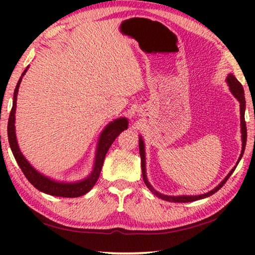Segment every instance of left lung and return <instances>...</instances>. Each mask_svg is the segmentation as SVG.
<instances>
[{
  "instance_id": "obj_1",
  "label": "left lung",
  "mask_w": 255,
  "mask_h": 255,
  "mask_svg": "<svg viewBox=\"0 0 255 255\" xmlns=\"http://www.w3.org/2000/svg\"><path fill=\"white\" fill-rule=\"evenodd\" d=\"M227 83L230 85V90L231 92L234 94V97L237 99V100L240 101V107H241V127H242V140H243V144H242V154L240 156L241 157L243 156V153L245 150V145H247V138H248V130H247V123H245V97H244V90H243V86L240 83L239 81L235 76L233 75H228L227 77ZM139 153H140V158H141V172H143V180L145 184L147 185V188L152 191L154 195H156L158 198H161L163 200H166V201H171V202H190V201H196L198 199H202V198H206V197H209L213 195V193L217 192L219 189H221L224 184L226 183V181L228 180V178L232 175L233 172H234L235 167L233 169L228 175L226 176L225 179L223 180V182L218 185V187H216L214 190H211L208 193H205V195H200V196H180V197H170V196H164L161 195V193H158L157 191H155V190L152 188V185L148 183L147 178H146V170H145V150H144V143H143V139H139Z\"/></svg>"
}]
</instances>
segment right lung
Returning <instances> with one entry per match:
<instances>
[{
  "instance_id": "1",
  "label": "right lung",
  "mask_w": 255,
  "mask_h": 255,
  "mask_svg": "<svg viewBox=\"0 0 255 255\" xmlns=\"http://www.w3.org/2000/svg\"><path fill=\"white\" fill-rule=\"evenodd\" d=\"M27 72L25 70L22 73V76L24 73ZM22 76L20 77L18 81V84L15 86L14 90V96H13V106H12V109L10 112V116H8V123H7V137H8V143H10V147L12 149V153L14 155V158L18 165L20 166L21 171L23 172L25 178L31 183L34 188L47 193V195L50 196H56V197H65V198H76L85 195L86 192H89L90 190L93 188V185L99 179V175H100V172L102 169L103 162H105L106 154L108 149L110 148L111 144L114 143L116 138L122 131L128 127V122L127 119L125 118H119L115 122L110 123L106 127L105 130L102 131L100 139H99V145H98V150H97V156H96V163H94V167L92 173L90 174L89 178L85 180L81 181V182L77 183H63V182H57V181H53L48 178H46L39 172H37L33 167L30 165L27 159L24 158L22 153L20 152L18 143H16V137H15V131H14V114H15V107H16V96H18L19 86L21 83V80H22Z\"/></svg>"
}]
</instances>
